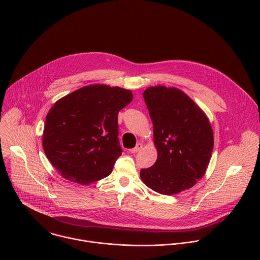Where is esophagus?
Returning <instances> with one entry per match:
<instances>
[{"instance_id":"34e87169","label":"esophagus","mask_w":260,"mask_h":260,"mask_svg":"<svg viewBox=\"0 0 260 260\" xmlns=\"http://www.w3.org/2000/svg\"><path fill=\"white\" fill-rule=\"evenodd\" d=\"M142 147H143V144H142V143H138V144L136 145V147L133 148V149H131L129 151H131L132 153H137V152H139V151L142 149Z\"/></svg>"}]
</instances>
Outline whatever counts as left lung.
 <instances>
[{
	"mask_svg": "<svg viewBox=\"0 0 260 260\" xmlns=\"http://www.w3.org/2000/svg\"><path fill=\"white\" fill-rule=\"evenodd\" d=\"M153 123L155 164L140 172L152 190L167 196L191 188L209 166L214 136L204 111L182 90L161 85L143 93Z\"/></svg>",
	"mask_w": 260,
	"mask_h": 260,
	"instance_id": "left-lung-1",
	"label": "left lung"
}]
</instances>
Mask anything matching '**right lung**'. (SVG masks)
<instances>
[{"label": "right lung", "mask_w": 260, "mask_h": 260, "mask_svg": "<svg viewBox=\"0 0 260 260\" xmlns=\"http://www.w3.org/2000/svg\"><path fill=\"white\" fill-rule=\"evenodd\" d=\"M133 98L131 90L93 84L54 103L46 116L42 144L63 178L87 185L111 174L122 152L118 112Z\"/></svg>", "instance_id": "obj_1"}]
</instances>
